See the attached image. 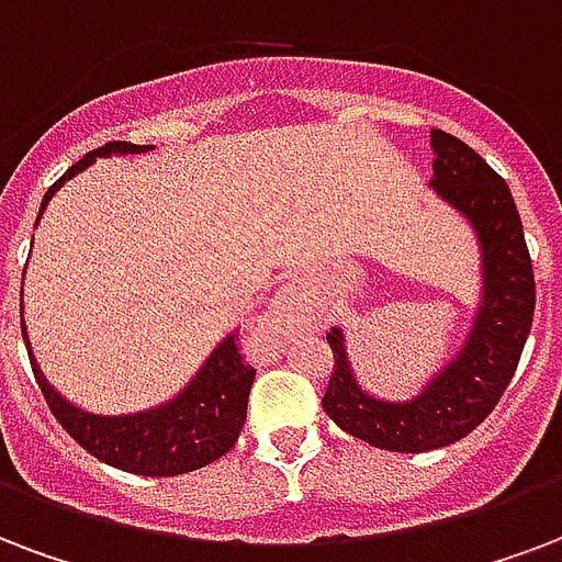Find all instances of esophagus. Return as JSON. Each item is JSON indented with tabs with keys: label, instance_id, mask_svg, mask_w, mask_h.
Returning a JSON list of instances; mask_svg holds the SVG:
<instances>
[{
	"label": "esophagus",
	"instance_id": "esophagus-1",
	"mask_svg": "<svg viewBox=\"0 0 562 562\" xmlns=\"http://www.w3.org/2000/svg\"><path fill=\"white\" fill-rule=\"evenodd\" d=\"M303 324H306V315H303V306H300L297 294H294V291H282L280 297L273 300V306L268 310V315H265L259 333H262V338H268V341L277 345V341H285L291 333H297Z\"/></svg>",
	"mask_w": 562,
	"mask_h": 562
}]
</instances>
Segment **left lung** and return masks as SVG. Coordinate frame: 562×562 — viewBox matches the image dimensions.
Masks as SVG:
<instances>
[{
	"label": "left lung",
	"instance_id": "obj_1",
	"mask_svg": "<svg viewBox=\"0 0 562 562\" xmlns=\"http://www.w3.org/2000/svg\"><path fill=\"white\" fill-rule=\"evenodd\" d=\"M434 188L469 217L483 247L486 291L469 345L422 397L385 404L357 385L341 333H327L336 366L321 401L324 413L345 434L401 453L460 442L495 409L519 368L537 306L533 265L507 182L469 144L442 128H434Z\"/></svg>",
	"mask_w": 562,
	"mask_h": 562
}]
</instances>
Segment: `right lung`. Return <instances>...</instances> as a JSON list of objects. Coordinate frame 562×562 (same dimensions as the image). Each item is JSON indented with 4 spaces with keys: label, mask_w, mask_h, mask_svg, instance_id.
I'll list each match as a JSON object with an SVG mask.
<instances>
[{
    "label": "right lung",
    "mask_w": 562,
    "mask_h": 562,
    "mask_svg": "<svg viewBox=\"0 0 562 562\" xmlns=\"http://www.w3.org/2000/svg\"><path fill=\"white\" fill-rule=\"evenodd\" d=\"M140 149L149 147L128 144V140H109L105 147L91 149L46 191L41 212L49 203V196L67 179L91 165L97 156L140 153ZM235 341L238 336H229L214 350L194 383L188 385L173 404L158 406L149 413L126 415V418H102V415L81 413L64 397L55 395L53 385L43 380L37 366H32V371L46 406L85 451L114 469L132 471V474L173 477V474H186V471L203 469L209 462L221 460L233 448L238 430L244 427L256 368L244 362Z\"/></svg>",
    "instance_id": "add662e5"
}]
</instances>
